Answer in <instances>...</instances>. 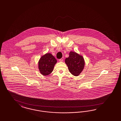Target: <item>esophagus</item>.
Returning a JSON list of instances; mask_svg holds the SVG:
<instances>
[{"label":"esophagus","instance_id":"obj_1","mask_svg":"<svg viewBox=\"0 0 121 121\" xmlns=\"http://www.w3.org/2000/svg\"><path fill=\"white\" fill-rule=\"evenodd\" d=\"M63 58H61V59H59V61H60V62H62L63 61Z\"/></svg>","mask_w":121,"mask_h":121}]
</instances>
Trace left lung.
I'll return each mask as SVG.
<instances>
[{"instance_id": "8db88e82", "label": "left lung", "mask_w": 121, "mask_h": 121, "mask_svg": "<svg viewBox=\"0 0 121 121\" xmlns=\"http://www.w3.org/2000/svg\"><path fill=\"white\" fill-rule=\"evenodd\" d=\"M65 63L71 73L78 76L84 69L85 61L82 56L76 52L70 51L69 57L66 58Z\"/></svg>"}]
</instances>
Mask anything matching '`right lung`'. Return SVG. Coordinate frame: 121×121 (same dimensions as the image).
<instances>
[{
  "instance_id": "1",
  "label": "right lung",
  "mask_w": 121,
  "mask_h": 121,
  "mask_svg": "<svg viewBox=\"0 0 121 121\" xmlns=\"http://www.w3.org/2000/svg\"><path fill=\"white\" fill-rule=\"evenodd\" d=\"M56 62V59L50 53L42 56L39 62V69L41 73L43 75L50 74L53 70Z\"/></svg>"
}]
</instances>
